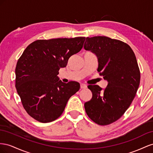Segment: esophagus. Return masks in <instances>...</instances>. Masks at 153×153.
<instances>
[{"instance_id": "esophagus-1", "label": "esophagus", "mask_w": 153, "mask_h": 153, "mask_svg": "<svg viewBox=\"0 0 153 153\" xmlns=\"http://www.w3.org/2000/svg\"><path fill=\"white\" fill-rule=\"evenodd\" d=\"M86 87H87V86H86V85H85V84L81 83V84L80 85V88H81V89H84V88H86Z\"/></svg>"}]
</instances>
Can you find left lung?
Masks as SVG:
<instances>
[{
  "label": "left lung",
  "instance_id": "left-lung-1",
  "mask_svg": "<svg viewBox=\"0 0 153 153\" xmlns=\"http://www.w3.org/2000/svg\"><path fill=\"white\" fill-rule=\"evenodd\" d=\"M85 50L97 56V71L108 85H89L92 97L85 103L90 119L99 125L110 124L124 115L136 95L140 72L136 56L127 43L107 36L87 37Z\"/></svg>",
  "mask_w": 153,
  "mask_h": 153
}]
</instances>
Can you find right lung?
I'll use <instances>...</instances> for the list:
<instances>
[{"label": "right lung", "mask_w": 153, "mask_h": 153, "mask_svg": "<svg viewBox=\"0 0 153 153\" xmlns=\"http://www.w3.org/2000/svg\"><path fill=\"white\" fill-rule=\"evenodd\" d=\"M85 37L38 40L29 44L15 68V86L25 110L42 123L62 114L68 99L80 88L79 82L65 83L57 76L71 56L79 52Z\"/></svg>", "instance_id": "add662e5"}]
</instances>
